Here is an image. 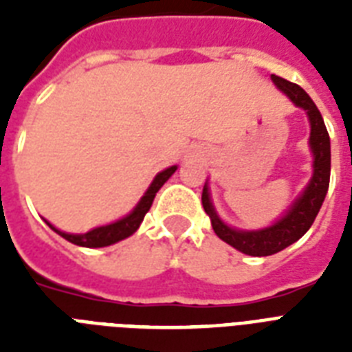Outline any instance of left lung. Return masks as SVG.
Returning <instances> with one entry per match:
<instances>
[{
  "label": "left lung",
  "instance_id": "1",
  "mask_svg": "<svg viewBox=\"0 0 352 352\" xmlns=\"http://www.w3.org/2000/svg\"><path fill=\"white\" fill-rule=\"evenodd\" d=\"M272 82L294 102L298 107H303L311 120V149L314 153V175H312L309 186L301 197L296 201L287 214L265 230L243 232L234 230L226 226L217 217L214 206L210 203L208 188L203 190V208L212 219V228L217 237L228 243L248 256H272L276 252H281L289 245L296 243L301 235L305 234L316 219L318 212L322 208L323 199L327 195L329 179H331V140H329L327 127L322 118V113L318 111L316 104L311 100V96L301 89L300 85L292 84L289 80L272 74Z\"/></svg>",
  "mask_w": 352,
  "mask_h": 352
}]
</instances>
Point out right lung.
I'll list each match as a JSON object with an SVG mask.
<instances>
[{
    "mask_svg": "<svg viewBox=\"0 0 352 352\" xmlns=\"http://www.w3.org/2000/svg\"><path fill=\"white\" fill-rule=\"evenodd\" d=\"M177 166H171L168 170L160 171L159 175L155 177V181L151 182V186L148 188V192L144 193V197L140 199V203L137 204V208L133 210L131 214L124 217V219L117 221V223H113V225H107V226H100V228H95V230L87 232V234H80V235H74V234H65V232H60L56 230L51 223H47V225L51 226L52 230L60 234L63 239H67L69 243H73V245H78V246H87V248H98V246H109L113 243H117V241L126 239L129 237L131 234L137 232V228L140 226L142 223L144 215L148 214V210L151 208V204H153V199H155V193L159 192L162 184H164L168 179H170L173 173H175Z\"/></svg>",
    "mask_w": 352,
    "mask_h": 352,
    "instance_id": "add662e5",
    "label": "right lung"
}]
</instances>
